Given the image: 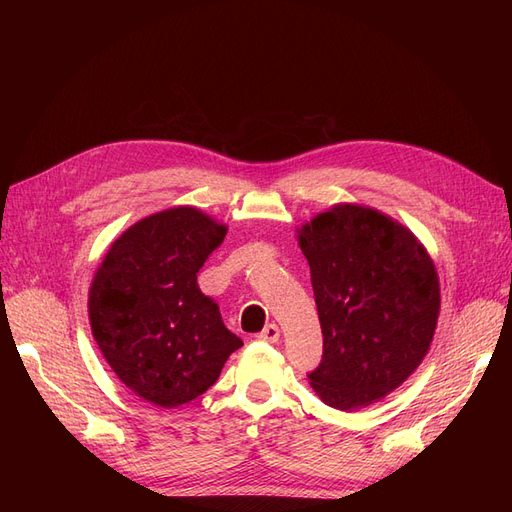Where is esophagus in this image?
Here are the masks:
<instances>
[{
	"label": "esophagus",
	"mask_w": 512,
	"mask_h": 512,
	"mask_svg": "<svg viewBox=\"0 0 512 512\" xmlns=\"http://www.w3.org/2000/svg\"><path fill=\"white\" fill-rule=\"evenodd\" d=\"M258 339L275 344L277 339H280V327H277V324H267V327L258 333Z\"/></svg>",
	"instance_id": "1"
}]
</instances>
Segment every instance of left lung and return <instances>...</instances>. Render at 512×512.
<instances>
[{"label": "left lung", "mask_w": 512, "mask_h": 512, "mask_svg": "<svg viewBox=\"0 0 512 512\" xmlns=\"http://www.w3.org/2000/svg\"><path fill=\"white\" fill-rule=\"evenodd\" d=\"M299 245L324 337L309 384L331 408H365L425 359L440 314L436 267L406 226L361 205L316 215Z\"/></svg>", "instance_id": "8db88e82"}]
</instances>
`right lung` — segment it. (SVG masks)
I'll use <instances>...</instances> for the list:
<instances>
[{
  "label": "right lung",
  "mask_w": 512,
  "mask_h": 512,
  "mask_svg": "<svg viewBox=\"0 0 512 512\" xmlns=\"http://www.w3.org/2000/svg\"><path fill=\"white\" fill-rule=\"evenodd\" d=\"M224 237L194 207L153 213L111 245L91 282V333L117 378L153 406L203 395L243 346L196 282Z\"/></svg>",
  "instance_id": "right-lung-1"
}]
</instances>
